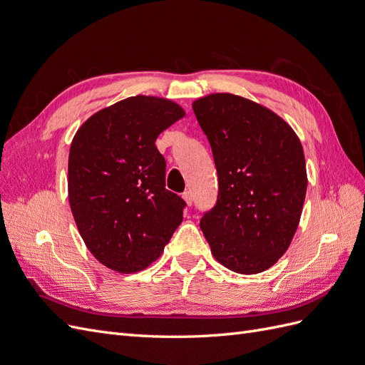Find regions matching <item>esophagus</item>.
<instances>
[{
    "mask_svg": "<svg viewBox=\"0 0 365 365\" xmlns=\"http://www.w3.org/2000/svg\"><path fill=\"white\" fill-rule=\"evenodd\" d=\"M182 197H184V201L187 202V205H192V204H193V195H192L190 190L184 192V193H182Z\"/></svg>",
    "mask_w": 365,
    "mask_h": 365,
    "instance_id": "obj_1",
    "label": "esophagus"
}]
</instances>
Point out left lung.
I'll list each match as a JSON object with an SVG mask.
<instances>
[{"instance_id": "left-lung-1", "label": "left lung", "mask_w": 365, "mask_h": 365, "mask_svg": "<svg viewBox=\"0 0 365 365\" xmlns=\"http://www.w3.org/2000/svg\"><path fill=\"white\" fill-rule=\"evenodd\" d=\"M193 113L217 172V201L200 224L213 256L239 274L268 269L300 222L307 187L302 143L284 120L239 96L202 97Z\"/></svg>"}]
</instances>
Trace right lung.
Here are the masks:
<instances>
[{
    "mask_svg": "<svg viewBox=\"0 0 365 365\" xmlns=\"http://www.w3.org/2000/svg\"><path fill=\"white\" fill-rule=\"evenodd\" d=\"M182 108L135 96L105 108L76 132L68 158V197L93 256L118 272L155 262L182 222L187 205L165 189V160L155 146Z\"/></svg>",
    "mask_w": 365,
    "mask_h": 365,
    "instance_id": "add662e5",
    "label": "right lung"
}]
</instances>
